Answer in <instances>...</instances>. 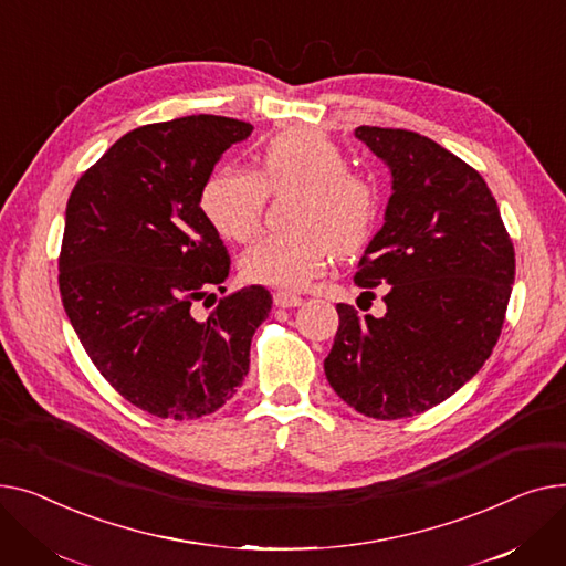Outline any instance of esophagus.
<instances>
[{
  "instance_id": "obj_1",
  "label": "esophagus",
  "mask_w": 566,
  "mask_h": 566,
  "mask_svg": "<svg viewBox=\"0 0 566 566\" xmlns=\"http://www.w3.org/2000/svg\"><path fill=\"white\" fill-rule=\"evenodd\" d=\"M302 302H304L302 296H298V294H292V292H287V290H279V292H274V304H276L279 308H294V306H298Z\"/></svg>"
}]
</instances>
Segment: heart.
Returning <instances> with one entry per match:
<instances>
[{"label":"heart","instance_id":"1","mask_svg":"<svg viewBox=\"0 0 566 566\" xmlns=\"http://www.w3.org/2000/svg\"><path fill=\"white\" fill-rule=\"evenodd\" d=\"M296 189L294 228L258 238L242 255V274L272 287H304L326 262L368 242L379 217L377 185L349 169L347 153L319 129L281 132L258 157L255 174L221 169L201 189V210L219 235L251 240L268 206V191Z\"/></svg>","mask_w":566,"mask_h":566}]
</instances>
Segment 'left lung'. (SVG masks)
Masks as SVG:
<instances>
[{
  "label": "left lung",
  "mask_w": 566,
  "mask_h": 566,
  "mask_svg": "<svg viewBox=\"0 0 566 566\" xmlns=\"http://www.w3.org/2000/svg\"><path fill=\"white\" fill-rule=\"evenodd\" d=\"M354 135L392 174L386 223L354 276L363 294L384 285L386 315L338 304L324 373L358 413L397 420L478 375L501 338L516 258L473 166L411 129L360 125Z\"/></svg>",
  "instance_id": "8db88e82"
}]
</instances>
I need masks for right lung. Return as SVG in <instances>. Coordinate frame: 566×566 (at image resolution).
Returning a JSON list of instances; mask_svg holds the SVG:
<instances>
[{
    "label": "right lung",
    "mask_w": 566,
    "mask_h": 566,
    "mask_svg": "<svg viewBox=\"0 0 566 566\" xmlns=\"http://www.w3.org/2000/svg\"><path fill=\"white\" fill-rule=\"evenodd\" d=\"M251 129L208 114L132 129L82 174L65 206V315L97 373L157 418L193 420L223 407L272 311V294L251 285L221 296L206 319L193 315L230 274L201 189Z\"/></svg>",
    "instance_id": "right-lung-1"
}]
</instances>
